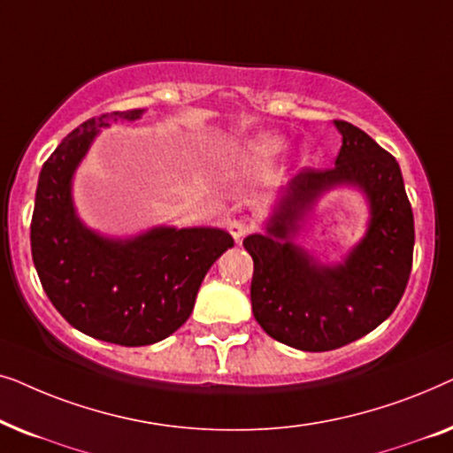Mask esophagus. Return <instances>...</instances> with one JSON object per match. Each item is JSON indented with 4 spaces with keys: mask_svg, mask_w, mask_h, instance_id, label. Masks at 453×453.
<instances>
[{
    "mask_svg": "<svg viewBox=\"0 0 453 453\" xmlns=\"http://www.w3.org/2000/svg\"><path fill=\"white\" fill-rule=\"evenodd\" d=\"M226 228H228V233H231V237L234 241H241L247 233L251 231V225H250V222L241 220V219H231L226 222Z\"/></svg>",
    "mask_w": 453,
    "mask_h": 453,
    "instance_id": "obj_1",
    "label": "esophagus"
}]
</instances>
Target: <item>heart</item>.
<instances>
[{"label":"heart","instance_id":"b5f03b06","mask_svg":"<svg viewBox=\"0 0 453 453\" xmlns=\"http://www.w3.org/2000/svg\"><path fill=\"white\" fill-rule=\"evenodd\" d=\"M251 150L259 154V157H276L284 150V140L278 138V135H259L257 140H253Z\"/></svg>","mask_w":453,"mask_h":453}]
</instances>
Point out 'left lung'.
<instances>
[{
	"label": "left lung",
	"mask_w": 453,
	"mask_h": 453,
	"mask_svg": "<svg viewBox=\"0 0 453 453\" xmlns=\"http://www.w3.org/2000/svg\"><path fill=\"white\" fill-rule=\"evenodd\" d=\"M332 169H305L282 189L265 234L243 241L253 257L251 307L278 342L307 352L355 342L386 321L412 270L414 219L392 154L349 121ZM355 184L370 200V228L344 265H318L292 243L300 220L324 190Z\"/></svg>",
	"instance_id": "left-lung-1"
}]
</instances>
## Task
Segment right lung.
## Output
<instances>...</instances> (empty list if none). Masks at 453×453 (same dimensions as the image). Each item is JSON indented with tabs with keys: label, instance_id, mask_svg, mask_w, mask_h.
<instances>
[{
	"label": "right lung",
	"instance_id": "1",
	"mask_svg": "<svg viewBox=\"0 0 453 453\" xmlns=\"http://www.w3.org/2000/svg\"><path fill=\"white\" fill-rule=\"evenodd\" d=\"M142 113L113 111L73 129L42 165L30 222L33 262L53 307L76 330L121 346L154 344L179 330L210 265L234 245L226 231L210 226L107 239L78 219L72 177L98 129Z\"/></svg>",
	"mask_w": 453,
	"mask_h": 453
}]
</instances>
